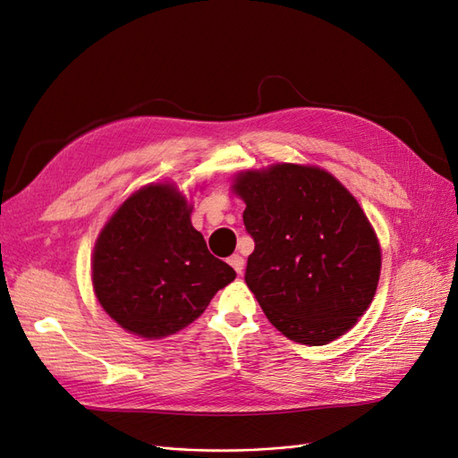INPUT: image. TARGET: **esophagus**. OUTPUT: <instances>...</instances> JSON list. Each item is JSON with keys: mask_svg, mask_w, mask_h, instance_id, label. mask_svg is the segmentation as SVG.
Wrapping results in <instances>:
<instances>
[{"mask_svg": "<svg viewBox=\"0 0 458 458\" xmlns=\"http://www.w3.org/2000/svg\"><path fill=\"white\" fill-rule=\"evenodd\" d=\"M229 266L237 271L239 275H242V271H244V258L242 256H239V254H233L231 258H229Z\"/></svg>", "mask_w": 458, "mask_h": 458, "instance_id": "1", "label": "esophagus"}]
</instances>
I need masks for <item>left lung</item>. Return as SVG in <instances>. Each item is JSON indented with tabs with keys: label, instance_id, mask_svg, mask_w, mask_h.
Segmentation results:
<instances>
[{
	"label": "left lung",
	"instance_id": "obj_1",
	"mask_svg": "<svg viewBox=\"0 0 458 458\" xmlns=\"http://www.w3.org/2000/svg\"><path fill=\"white\" fill-rule=\"evenodd\" d=\"M233 189L256 244L244 281L271 325L308 345L348 332L370 306L382 266L377 233L352 192L298 164L242 172Z\"/></svg>",
	"mask_w": 458,
	"mask_h": 458
}]
</instances>
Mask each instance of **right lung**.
<instances>
[{"label": "right lung", "instance_id": "obj_1", "mask_svg": "<svg viewBox=\"0 0 458 458\" xmlns=\"http://www.w3.org/2000/svg\"><path fill=\"white\" fill-rule=\"evenodd\" d=\"M237 273L208 252L187 199L152 183L123 200L95 242L91 281L101 308L141 338L175 335Z\"/></svg>", "mask_w": 458, "mask_h": 458}]
</instances>
